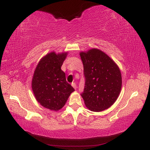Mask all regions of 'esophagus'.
Returning a JSON list of instances; mask_svg holds the SVG:
<instances>
[{"instance_id": "1", "label": "esophagus", "mask_w": 150, "mask_h": 150, "mask_svg": "<svg viewBox=\"0 0 150 150\" xmlns=\"http://www.w3.org/2000/svg\"><path fill=\"white\" fill-rule=\"evenodd\" d=\"M71 86H72V87L74 88L75 89H76L77 86H76V83H71Z\"/></svg>"}]
</instances>
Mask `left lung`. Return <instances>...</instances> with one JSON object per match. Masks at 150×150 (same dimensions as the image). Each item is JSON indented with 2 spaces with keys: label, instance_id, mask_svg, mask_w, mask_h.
Returning a JSON list of instances; mask_svg holds the SVG:
<instances>
[{
  "label": "left lung",
  "instance_id": "1",
  "mask_svg": "<svg viewBox=\"0 0 150 150\" xmlns=\"http://www.w3.org/2000/svg\"><path fill=\"white\" fill-rule=\"evenodd\" d=\"M85 76L81 93L87 108L94 112L107 109L115 103L122 89V74L114 61L96 48L80 52Z\"/></svg>",
  "mask_w": 150,
  "mask_h": 150
}]
</instances>
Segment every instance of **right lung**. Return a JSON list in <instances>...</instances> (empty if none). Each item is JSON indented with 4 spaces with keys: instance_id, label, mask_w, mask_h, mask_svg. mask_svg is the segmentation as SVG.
<instances>
[{
    "instance_id": "add662e5",
    "label": "right lung",
    "mask_w": 150,
    "mask_h": 150,
    "mask_svg": "<svg viewBox=\"0 0 150 150\" xmlns=\"http://www.w3.org/2000/svg\"><path fill=\"white\" fill-rule=\"evenodd\" d=\"M67 52H51L40 61L32 79V89L36 100L44 107L52 110L62 108L74 91L65 79L61 67Z\"/></svg>"
}]
</instances>
